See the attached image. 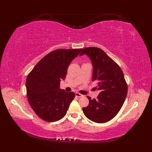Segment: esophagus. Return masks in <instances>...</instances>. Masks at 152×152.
<instances>
[{
  "mask_svg": "<svg viewBox=\"0 0 152 152\" xmlns=\"http://www.w3.org/2000/svg\"><path fill=\"white\" fill-rule=\"evenodd\" d=\"M75 96H76V97H77V98H80V97H82V96H83V95L79 93H75Z\"/></svg>",
  "mask_w": 152,
  "mask_h": 152,
  "instance_id": "1",
  "label": "esophagus"
}]
</instances>
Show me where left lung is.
<instances>
[{
    "mask_svg": "<svg viewBox=\"0 0 152 152\" xmlns=\"http://www.w3.org/2000/svg\"><path fill=\"white\" fill-rule=\"evenodd\" d=\"M86 54L93 67L92 81H98L100 93L97 99L89 96V105L82 108L87 118L96 123L107 122L120 111L126 99L127 86L123 72L102 49L91 47L83 49L80 56Z\"/></svg>",
    "mask_w": 152,
    "mask_h": 152,
    "instance_id": "obj_1",
    "label": "left lung"
}]
</instances>
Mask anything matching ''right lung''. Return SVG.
Returning <instances> with one entry per match:
<instances>
[{
	"instance_id": "add662e5",
	"label": "right lung",
	"mask_w": 152,
	"mask_h": 152,
	"mask_svg": "<svg viewBox=\"0 0 152 152\" xmlns=\"http://www.w3.org/2000/svg\"><path fill=\"white\" fill-rule=\"evenodd\" d=\"M82 50H53L39 61L27 77V98L31 108L42 120L55 122L66 115L75 95L59 89V84L65 79L70 63Z\"/></svg>"
}]
</instances>
